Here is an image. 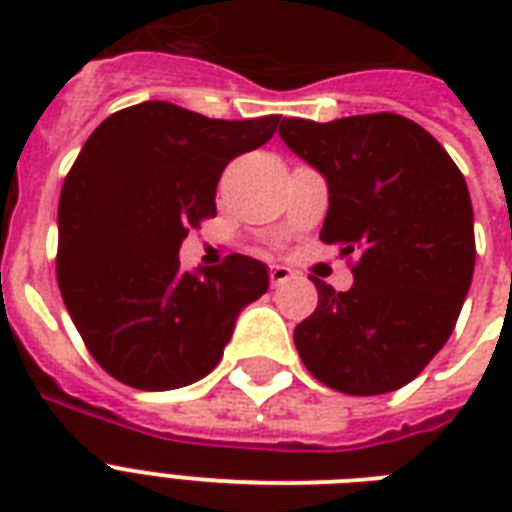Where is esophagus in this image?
<instances>
[{"mask_svg":"<svg viewBox=\"0 0 512 512\" xmlns=\"http://www.w3.org/2000/svg\"><path fill=\"white\" fill-rule=\"evenodd\" d=\"M292 279V268H287V265H271V284L276 287V284H284V281Z\"/></svg>","mask_w":512,"mask_h":512,"instance_id":"1","label":"esophagus"}]
</instances>
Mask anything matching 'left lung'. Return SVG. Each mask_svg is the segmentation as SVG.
I'll return each instance as SVG.
<instances>
[{
	"mask_svg": "<svg viewBox=\"0 0 512 512\" xmlns=\"http://www.w3.org/2000/svg\"><path fill=\"white\" fill-rule=\"evenodd\" d=\"M281 140L329 185L324 244L358 252L353 287L324 281L295 327L305 369L348 396L404 388L452 335L476 265L465 177L428 130L398 114L284 119Z\"/></svg>",
	"mask_w": 512,
	"mask_h": 512,
	"instance_id": "obj_1",
	"label": "left lung"
}]
</instances>
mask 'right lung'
Instances as JSON below:
<instances>
[{"label":"right lung","mask_w":512,"mask_h":512,"mask_svg":"<svg viewBox=\"0 0 512 512\" xmlns=\"http://www.w3.org/2000/svg\"><path fill=\"white\" fill-rule=\"evenodd\" d=\"M281 116L225 122L164 100L122 108L92 132L58 204V287L92 358L124 385L172 390L223 358L239 313L268 292L247 255L180 271V244L215 217L231 159Z\"/></svg>","instance_id":"obj_1"}]
</instances>
